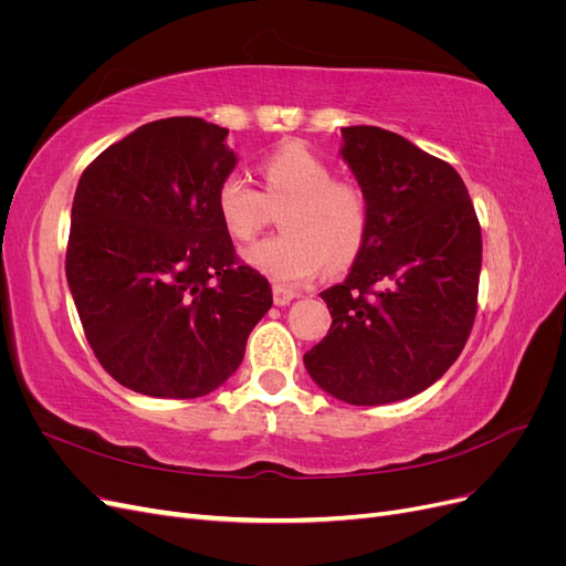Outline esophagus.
Returning <instances> with one entry per match:
<instances>
[{"instance_id":"esophagus-1","label":"esophagus","mask_w":566,"mask_h":566,"mask_svg":"<svg viewBox=\"0 0 566 566\" xmlns=\"http://www.w3.org/2000/svg\"><path fill=\"white\" fill-rule=\"evenodd\" d=\"M295 300V293L293 290H285L281 285H273V304L276 306H285Z\"/></svg>"}]
</instances>
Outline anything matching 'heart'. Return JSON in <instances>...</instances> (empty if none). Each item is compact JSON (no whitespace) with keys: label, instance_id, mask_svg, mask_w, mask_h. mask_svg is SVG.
Masks as SVG:
<instances>
[{"label":"heart","instance_id":"heart-1","mask_svg":"<svg viewBox=\"0 0 566 566\" xmlns=\"http://www.w3.org/2000/svg\"><path fill=\"white\" fill-rule=\"evenodd\" d=\"M262 188L229 172L214 191L221 227L248 243L281 212L283 235L245 250V262L276 285L290 290L328 269L342 271L361 254L370 229V200L352 179L300 142L281 144L260 163Z\"/></svg>","mask_w":566,"mask_h":566}]
</instances>
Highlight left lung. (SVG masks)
<instances>
[{
    "label": "left lung",
    "instance_id": "obj_1",
    "mask_svg": "<svg viewBox=\"0 0 566 566\" xmlns=\"http://www.w3.org/2000/svg\"><path fill=\"white\" fill-rule=\"evenodd\" d=\"M342 139L370 229L347 281L321 293L333 325L304 366L335 399L380 406L434 385L465 347L482 229L449 163L380 127H345Z\"/></svg>",
    "mask_w": 566,
    "mask_h": 566
}]
</instances>
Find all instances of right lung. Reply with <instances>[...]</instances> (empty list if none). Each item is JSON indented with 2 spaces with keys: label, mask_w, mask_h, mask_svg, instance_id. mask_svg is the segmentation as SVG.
I'll use <instances>...</instances> for the list:
<instances>
[{
  "label": "right lung",
  "mask_w": 566,
  "mask_h": 566,
  "mask_svg": "<svg viewBox=\"0 0 566 566\" xmlns=\"http://www.w3.org/2000/svg\"><path fill=\"white\" fill-rule=\"evenodd\" d=\"M229 129L148 123L84 169L65 276L98 364L134 391L196 399L224 385L271 285L235 254L214 210L235 167Z\"/></svg>",
  "instance_id": "add662e5"
}]
</instances>
